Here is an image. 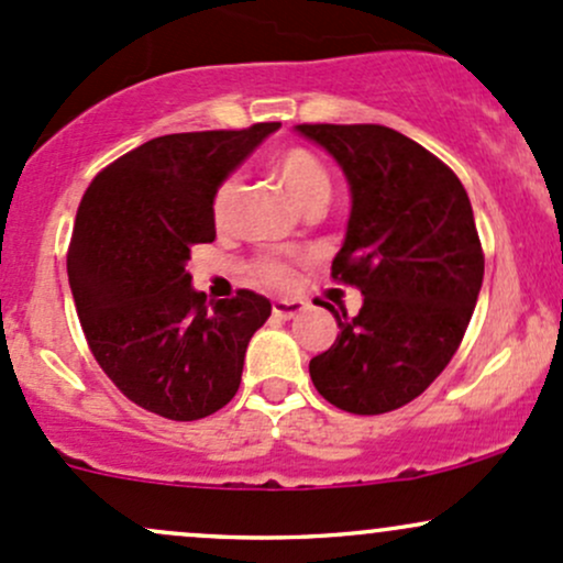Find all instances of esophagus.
I'll use <instances>...</instances> for the list:
<instances>
[{
	"label": "esophagus",
	"instance_id": "obj_1",
	"mask_svg": "<svg viewBox=\"0 0 563 563\" xmlns=\"http://www.w3.org/2000/svg\"><path fill=\"white\" fill-rule=\"evenodd\" d=\"M305 307L307 305L301 299H277L275 305H272V314H275V318H280V320H291L301 310H305Z\"/></svg>",
	"mask_w": 563,
	"mask_h": 563
}]
</instances>
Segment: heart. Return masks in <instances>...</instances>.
I'll list each match as a JSON object with an SVG mask.
<instances>
[{"label": "heart", "instance_id": "obj_1", "mask_svg": "<svg viewBox=\"0 0 563 563\" xmlns=\"http://www.w3.org/2000/svg\"><path fill=\"white\" fill-rule=\"evenodd\" d=\"M269 173L280 181L286 195L291 197L294 206L301 211L312 206H325L331 195V176L325 165L320 163L318 154L301 146H291V150H280L269 157ZM234 181H224L213 195V221L224 227L230 221V211L234 202ZM256 275L264 286L272 288H291L294 286V269L288 264L275 262V258H264L256 264Z\"/></svg>", "mask_w": 563, "mask_h": 563}]
</instances>
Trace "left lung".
I'll return each instance as SVG.
<instances>
[{"instance_id":"left-lung-1","label":"left lung","mask_w":563,"mask_h":563,"mask_svg":"<svg viewBox=\"0 0 563 563\" xmlns=\"http://www.w3.org/2000/svg\"><path fill=\"white\" fill-rule=\"evenodd\" d=\"M336 159L350 219L333 280L357 286L355 318L333 310L336 342L310 361L312 385L336 409L385 413L422 395L471 323L484 253L460 178L385 125H296Z\"/></svg>"}]
</instances>
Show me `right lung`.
Listing matches in <instances>:
<instances>
[{
	"label": "right lung",
	"instance_id": "obj_1",
	"mask_svg": "<svg viewBox=\"0 0 563 563\" xmlns=\"http://www.w3.org/2000/svg\"><path fill=\"white\" fill-rule=\"evenodd\" d=\"M280 122L173 133L98 173L79 202L66 258L79 323L103 374L141 409L176 422L234 398L267 296L208 305L187 269L213 243V195Z\"/></svg>",
	"mask_w": 563,
	"mask_h": 563
}]
</instances>
